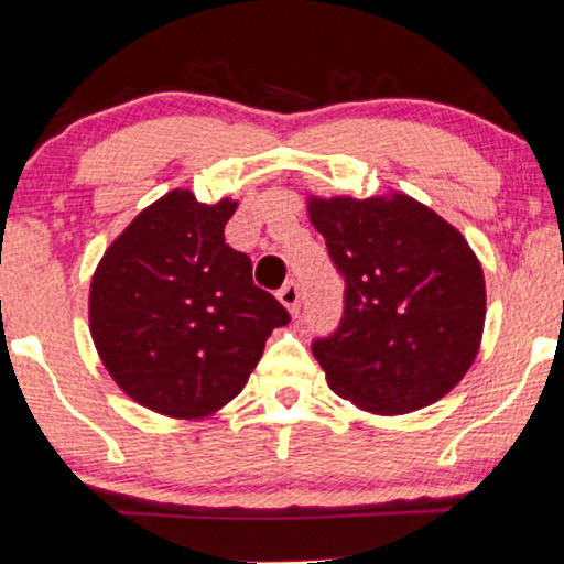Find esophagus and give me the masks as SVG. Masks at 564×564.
<instances>
[{
    "label": "esophagus",
    "instance_id": "esophagus-1",
    "mask_svg": "<svg viewBox=\"0 0 564 564\" xmlns=\"http://www.w3.org/2000/svg\"><path fill=\"white\" fill-rule=\"evenodd\" d=\"M278 299H281V304L286 306V310L294 314H299V299H302V291H299V283L296 281H289L286 286L278 291Z\"/></svg>",
    "mask_w": 564,
    "mask_h": 564
}]
</instances>
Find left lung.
I'll return each instance as SVG.
<instances>
[{
    "mask_svg": "<svg viewBox=\"0 0 564 564\" xmlns=\"http://www.w3.org/2000/svg\"><path fill=\"white\" fill-rule=\"evenodd\" d=\"M345 278L340 327L312 343L327 384L379 415L427 408L459 384L485 327V275L467 239L404 193L310 198Z\"/></svg>",
    "mask_w": 564,
    "mask_h": 564,
    "instance_id": "8db88e82",
    "label": "left lung"
}]
</instances>
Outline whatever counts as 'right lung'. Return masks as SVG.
Segmentation results:
<instances>
[{
	"mask_svg": "<svg viewBox=\"0 0 564 564\" xmlns=\"http://www.w3.org/2000/svg\"><path fill=\"white\" fill-rule=\"evenodd\" d=\"M237 200L170 191L105 250L89 286V333L133 402L206 417L235 400L289 312L224 242Z\"/></svg>",
	"mask_w": 564,
	"mask_h": 564,
	"instance_id": "1",
	"label": "right lung"
}]
</instances>
